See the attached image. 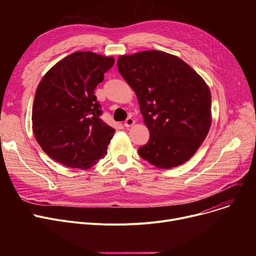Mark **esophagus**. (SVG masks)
<instances>
[{
  "instance_id": "34e87169",
  "label": "esophagus",
  "mask_w": 256,
  "mask_h": 256,
  "mask_svg": "<svg viewBox=\"0 0 256 256\" xmlns=\"http://www.w3.org/2000/svg\"><path fill=\"white\" fill-rule=\"evenodd\" d=\"M134 124H135V120H134L132 117H128V119L124 121V126L130 128V126H134Z\"/></svg>"
}]
</instances>
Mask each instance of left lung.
<instances>
[{
	"label": "left lung",
	"mask_w": 256,
	"mask_h": 256,
	"mask_svg": "<svg viewBox=\"0 0 256 256\" xmlns=\"http://www.w3.org/2000/svg\"><path fill=\"white\" fill-rule=\"evenodd\" d=\"M120 74L135 91L150 134L140 156L160 169L190 160L212 124V96L204 80L180 58L162 50L120 56Z\"/></svg>",
	"instance_id": "8db88e82"
}]
</instances>
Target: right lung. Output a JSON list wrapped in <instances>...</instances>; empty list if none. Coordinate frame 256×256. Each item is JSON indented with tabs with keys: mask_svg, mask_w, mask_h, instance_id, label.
Segmentation results:
<instances>
[{
	"mask_svg": "<svg viewBox=\"0 0 256 256\" xmlns=\"http://www.w3.org/2000/svg\"><path fill=\"white\" fill-rule=\"evenodd\" d=\"M113 57L76 52L44 76L36 89L32 128L42 150L64 166L88 169L106 154L115 130L100 119L94 96Z\"/></svg>",
	"mask_w": 256,
	"mask_h": 256,
	"instance_id": "add662e5",
	"label": "right lung"
}]
</instances>
